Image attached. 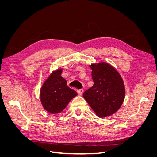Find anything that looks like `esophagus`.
Returning <instances> with one entry per match:
<instances>
[{"instance_id": "obj_1", "label": "esophagus", "mask_w": 157, "mask_h": 157, "mask_svg": "<svg viewBox=\"0 0 157 157\" xmlns=\"http://www.w3.org/2000/svg\"><path fill=\"white\" fill-rule=\"evenodd\" d=\"M84 92V90L83 89H80V90H77V93L79 94V95H82Z\"/></svg>"}]
</instances>
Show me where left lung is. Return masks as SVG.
Listing matches in <instances>:
<instances>
[{"instance_id": "left-lung-1", "label": "left lung", "mask_w": 157, "mask_h": 157, "mask_svg": "<svg viewBox=\"0 0 157 157\" xmlns=\"http://www.w3.org/2000/svg\"><path fill=\"white\" fill-rule=\"evenodd\" d=\"M90 67L94 85L84 92L83 97L99 117L110 116L124 101V82L117 70L107 63L92 64Z\"/></svg>"}]
</instances>
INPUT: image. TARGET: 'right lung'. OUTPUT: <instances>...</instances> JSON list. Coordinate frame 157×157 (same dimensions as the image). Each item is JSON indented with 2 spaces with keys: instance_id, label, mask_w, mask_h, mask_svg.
Returning <instances> with one entry per match:
<instances>
[{
  "instance_id": "1",
  "label": "right lung",
  "mask_w": 157,
  "mask_h": 157,
  "mask_svg": "<svg viewBox=\"0 0 157 157\" xmlns=\"http://www.w3.org/2000/svg\"><path fill=\"white\" fill-rule=\"evenodd\" d=\"M62 69L52 73L40 90V100L46 110L57 114L62 111L69 101L77 95L67 86V82L61 76Z\"/></svg>"
}]
</instances>
